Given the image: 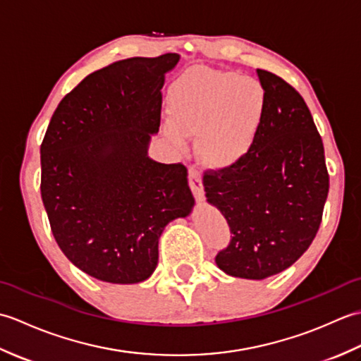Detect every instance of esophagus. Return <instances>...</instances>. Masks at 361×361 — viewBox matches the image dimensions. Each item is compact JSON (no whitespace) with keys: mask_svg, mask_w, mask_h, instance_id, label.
Segmentation results:
<instances>
[{"mask_svg":"<svg viewBox=\"0 0 361 361\" xmlns=\"http://www.w3.org/2000/svg\"><path fill=\"white\" fill-rule=\"evenodd\" d=\"M189 186L192 189V194L197 198V202H202L204 198V190H203V183H202V173L197 171L194 166L189 167Z\"/></svg>","mask_w":361,"mask_h":361,"instance_id":"esophagus-1","label":"esophagus"}]
</instances>
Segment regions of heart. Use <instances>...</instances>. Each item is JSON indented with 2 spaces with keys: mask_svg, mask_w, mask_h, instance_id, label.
<instances>
[{
  "mask_svg": "<svg viewBox=\"0 0 361 361\" xmlns=\"http://www.w3.org/2000/svg\"><path fill=\"white\" fill-rule=\"evenodd\" d=\"M172 122L164 135L185 145V135L197 136V152L211 169H229L248 155L265 113L260 82L233 71L194 66L169 93Z\"/></svg>",
  "mask_w": 361,
  "mask_h": 361,
  "instance_id": "b5f03b06",
  "label": "heart"
}]
</instances>
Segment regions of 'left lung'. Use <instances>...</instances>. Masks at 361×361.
<instances>
[{
    "label": "left lung",
    "mask_w": 361,
    "mask_h": 361,
    "mask_svg": "<svg viewBox=\"0 0 361 361\" xmlns=\"http://www.w3.org/2000/svg\"><path fill=\"white\" fill-rule=\"evenodd\" d=\"M262 126L250 153L229 169H206L208 202L231 240L216 256L234 278L265 279L293 265L315 239L329 194L324 145L302 96L265 70Z\"/></svg>",
    "instance_id": "1"
}]
</instances>
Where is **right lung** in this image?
<instances>
[{"instance_id": "right-lung-1", "label": "right lung", "mask_w": 361, "mask_h": 361, "mask_svg": "<svg viewBox=\"0 0 361 361\" xmlns=\"http://www.w3.org/2000/svg\"><path fill=\"white\" fill-rule=\"evenodd\" d=\"M176 54L118 60L88 74L54 111L42 153V200L63 255L111 283L147 279L169 221L194 204L185 164L147 157Z\"/></svg>"}]
</instances>
